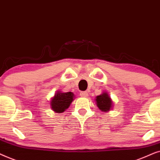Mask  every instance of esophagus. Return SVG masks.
Here are the masks:
<instances>
[{
  "instance_id": "1",
  "label": "esophagus",
  "mask_w": 160,
  "mask_h": 160,
  "mask_svg": "<svg viewBox=\"0 0 160 160\" xmlns=\"http://www.w3.org/2000/svg\"><path fill=\"white\" fill-rule=\"evenodd\" d=\"M80 97H86L87 96H88V92H87V91H81L80 93Z\"/></svg>"
}]
</instances>
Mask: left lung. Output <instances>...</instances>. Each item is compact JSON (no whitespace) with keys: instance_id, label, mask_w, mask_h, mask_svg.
I'll list each match as a JSON object with an SVG mask.
<instances>
[{"instance_id":"1","label":"left lung","mask_w":160,"mask_h":160,"mask_svg":"<svg viewBox=\"0 0 160 160\" xmlns=\"http://www.w3.org/2000/svg\"><path fill=\"white\" fill-rule=\"evenodd\" d=\"M96 103L100 110L103 112H108L112 107V101L110 99L108 93L104 92L96 97Z\"/></svg>"}]
</instances>
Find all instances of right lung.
Returning a JSON list of instances; mask_svg holds the SVG:
<instances>
[{"label":"right lung","mask_w":160,"mask_h":160,"mask_svg":"<svg viewBox=\"0 0 160 160\" xmlns=\"http://www.w3.org/2000/svg\"><path fill=\"white\" fill-rule=\"evenodd\" d=\"M74 95L73 93H63L58 91L56 93H55L54 97L52 98L50 102V107L53 111L57 113H61L69 107L74 100Z\"/></svg>","instance_id":"obj_1"}]
</instances>
